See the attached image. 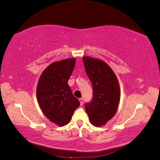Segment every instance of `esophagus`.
I'll return each mask as SVG.
<instances>
[{"instance_id":"esophagus-1","label":"esophagus","mask_w":160,"mask_h":160,"mask_svg":"<svg viewBox=\"0 0 160 160\" xmlns=\"http://www.w3.org/2000/svg\"><path fill=\"white\" fill-rule=\"evenodd\" d=\"M79 101H80V105H81V106L83 105V99L80 98V99H79Z\"/></svg>"}]
</instances>
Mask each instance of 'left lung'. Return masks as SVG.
Returning <instances> with one entry per match:
<instances>
[{"label": "left lung", "mask_w": 160, "mask_h": 160, "mask_svg": "<svg viewBox=\"0 0 160 160\" xmlns=\"http://www.w3.org/2000/svg\"><path fill=\"white\" fill-rule=\"evenodd\" d=\"M86 73L93 87V98L85 108L91 123L99 127L112 118L118 110L120 89L117 77L105 62L85 57Z\"/></svg>", "instance_id": "obj_1"}]
</instances>
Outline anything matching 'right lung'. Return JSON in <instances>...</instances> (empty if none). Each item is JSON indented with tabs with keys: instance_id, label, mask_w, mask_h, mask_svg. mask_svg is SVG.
Listing matches in <instances>:
<instances>
[{
	"instance_id": "obj_1",
	"label": "right lung",
	"mask_w": 160,
	"mask_h": 160,
	"mask_svg": "<svg viewBox=\"0 0 160 160\" xmlns=\"http://www.w3.org/2000/svg\"><path fill=\"white\" fill-rule=\"evenodd\" d=\"M75 61L67 59L53 62L42 72L38 82L37 97L40 108L51 122L60 126L71 122L74 111L80 105L68 85Z\"/></svg>"
}]
</instances>
